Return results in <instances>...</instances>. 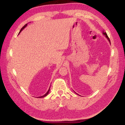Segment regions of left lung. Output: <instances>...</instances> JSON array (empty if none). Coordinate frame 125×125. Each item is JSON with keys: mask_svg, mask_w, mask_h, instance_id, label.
<instances>
[{"mask_svg": "<svg viewBox=\"0 0 125 125\" xmlns=\"http://www.w3.org/2000/svg\"><path fill=\"white\" fill-rule=\"evenodd\" d=\"M103 34H104V35L105 36V37H106L107 39H108V40H109V41L110 42V39H109V37H108V36H107V33H106V32H103Z\"/></svg>", "mask_w": 125, "mask_h": 125, "instance_id": "1", "label": "left lung"}]
</instances>
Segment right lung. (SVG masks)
Here are the masks:
<instances>
[{"label":"right lung","mask_w":125,"mask_h":125,"mask_svg":"<svg viewBox=\"0 0 125 125\" xmlns=\"http://www.w3.org/2000/svg\"><path fill=\"white\" fill-rule=\"evenodd\" d=\"M27 24H26V25H24V26H23V27H22V28H21V30H20V32H21V31L22 30H23V29H24L25 28V27H26V26H27ZM20 32H19V33H20ZM50 88H49V89H48V90L47 91V93H46V94H45V95H42V96H39V97H38V98H43V97H45V96H47V95H48V93H49V92H50Z\"/></svg>","instance_id":"right-lung-1"}]
</instances>
